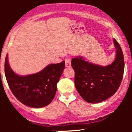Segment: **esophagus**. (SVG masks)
<instances>
[{"instance_id": "esophagus-1", "label": "esophagus", "mask_w": 132, "mask_h": 132, "mask_svg": "<svg viewBox=\"0 0 132 132\" xmlns=\"http://www.w3.org/2000/svg\"><path fill=\"white\" fill-rule=\"evenodd\" d=\"M65 65L66 67H70L71 66V59L69 57H66L64 60Z\"/></svg>"}]
</instances>
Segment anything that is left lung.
Here are the masks:
<instances>
[{
	"label": "left lung",
	"mask_w": 132,
	"mask_h": 132,
	"mask_svg": "<svg viewBox=\"0 0 132 132\" xmlns=\"http://www.w3.org/2000/svg\"><path fill=\"white\" fill-rule=\"evenodd\" d=\"M117 50L115 61L107 66H97L84 60L82 57L72 59L71 66L75 70V84L84 101L99 103L112 96L119 88L124 72V57L122 48L116 39Z\"/></svg>",
	"instance_id": "1"
}]
</instances>
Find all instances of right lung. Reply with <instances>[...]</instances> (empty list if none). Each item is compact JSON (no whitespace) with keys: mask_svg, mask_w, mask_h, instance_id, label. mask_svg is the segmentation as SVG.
I'll return each mask as SVG.
<instances>
[{"mask_svg":"<svg viewBox=\"0 0 132 132\" xmlns=\"http://www.w3.org/2000/svg\"><path fill=\"white\" fill-rule=\"evenodd\" d=\"M65 67L64 61L51 64L34 75L20 76L9 66L7 55L5 60V75L14 96L24 105L41 108L50 104L56 92V84Z\"/></svg>","mask_w":132,"mask_h":132,"instance_id":"add662e5","label":"right lung"}]
</instances>
